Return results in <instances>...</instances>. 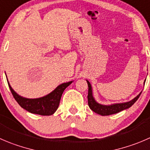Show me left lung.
<instances>
[{
  "instance_id": "obj_1",
  "label": "left lung",
  "mask_w": 150,
  "mask_h": 150,
  "mask_svg": "<svg viewBox=\"0 0 150 150\" xmlns=\"http://www.w3.org/2000/svg\"><path fill=\"white\" fill-rule=\"evenodd\" d=\"M87 83H88V104L89 106L90 109L93 110L94 112L97 113V114H100L101 116H108L111 115V114H117L119 112L122 111L123 110L129 108L131 107L133 104L136 102V100L139 99L140 97L142 92L140 94H138L134 99L129 102H126V103H115V104L111 105H102L97 103L95 100H94V97H93L92 94V88H91V85L89 82L86 80ZM145 83V81H144Z\"/></svg>"
}]
</instances>
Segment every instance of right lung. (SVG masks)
<instances>
[{
    "instance_id": "1",
    "label": "right lung",
    "mask_w": 150,
    "mask_h": 150,
    "mask_svg": "<svg viewBox=\"0 0 150 150\" xmlns=\"http://www.w3.org/2000/svg\"><path fill=\"white\" fill-rule=\"evenodd\" d=\"M72 81L64 83L58 86L52 92L42 97L36 99H29L21 97L14 91L8 81V86L13 97L18 104L25 110L31 114L42 116H50L56 112L59 108L61 97L65 88L70 85Z\"/></svg>"
}]
</instances>
